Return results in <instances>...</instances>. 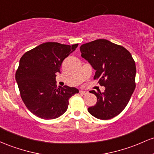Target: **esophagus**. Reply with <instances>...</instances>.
I'll list each match as a JSON object with an SVG mask.
<instances>
[{"instance_id": "obj_1", "label": "esophagus", "mask_w": 154, "mask_h": 154, "mask_svg": "<svg viewBox=\"0 0 154 154\" xmlns=\"http://www.w3.org/2000/svg\"><path fill=\"white\" fill-rule=\"evenodd\" d=\"M79 93H80L81 95H86L88 94V91H79Z\"/></svg>"}]
</instances>
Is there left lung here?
<instances>
[{"instance_id":"left-lung-1","label":"left lung","mask_w":154,"mask_h":154,"mask_svg":"<svg viewBox=\"0 0 154 154\" xmlns=\"http://www.w3.org/2000/svg\"><path fill=\"white\" fill-rule=\"evenodd\" d=\"M81 56L95 70L94 79L105 91H91L97 97L96 104L88 112L100 119L117 116L128 105L135 88L136 66L126 48L105 39H98L80 46Z\"/></svg>"}]
</instances>
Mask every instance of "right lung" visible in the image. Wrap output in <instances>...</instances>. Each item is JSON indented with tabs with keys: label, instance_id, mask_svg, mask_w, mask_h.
I'll use <instances>...</instances> for the list:
<instances>
[{
	"label": "right lung",
	"instance_id": "1",
	"mask_svg": "<svg viewBox=\"0 0 154 154\" xmlns=\"http://www.w3.org/2000/svg\"><path fill=\"white\" fill-rule=\"evenodd\" d=\"M77 46L48 42L26 52L20 59L16 81L24 103L38 117H59L67 110L69 98L79 93L76 88H57L56 82V73H60L63 61Z\"/></svg>",
	"mask_w": 154,
	"mask_h": 154
}]
</instances>
